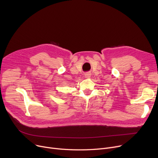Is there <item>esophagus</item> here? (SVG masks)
I'll return each instance as SVG.
<instances>
[{"label":"esophagus","instance_id":"34e87169","mask_svg":"<svg viewBox=\"0 0 158 158\" xmlns=\"http://www.w3.org/2000/svg\"><path fill=\"white\" fill-rule=\"evenodd\" d=\"M91 75H92V73H91V72H86V73H85V77L86 78L88 79V78H89V77H91Z\"/></svg>","mask_w":158,"mask_h":158}]
</instances>
